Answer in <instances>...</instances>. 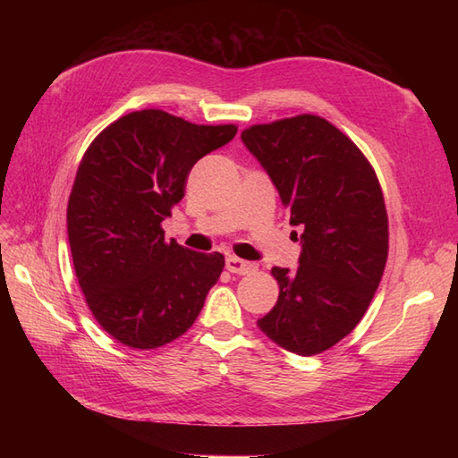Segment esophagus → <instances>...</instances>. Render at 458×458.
<instances>
[{"instance_id":"34e87169","label":"esophagus","mask_w":458,"mask_h":458,"mask_svg":"<svg viewBox=\"0 0 458 458\" xmlns=\"http://www.w3.org/2000/svg\"><path fill=\"white\" fill-rule=\"evenodd\" d=\"M254 263H250V261H244V259H241V258H237V256H229L227 259H225V269L229 271V273H237V275H246V273H250V271H254Z\"/></svg>"}]
</instances>
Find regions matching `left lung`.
Wrapping results in <instances>:
<instances>
[{
    "label": "left lung",
    "instance_id": "1",
    "mask_svg": "<svg viewBox=\"0 0 458 458\" xmlns=\"http://www.w3.org/2000/svg\"><path fill=\"white\" fill-rule=\"evenodd\" d=\"M241 140L301 229L298 269H271L281 293L258 327L296 355L321 353L361 321L382 279L387 214L377 174L352 140L313 114L252 126Z\"/></svg>",
    "mask_w": 458,
    "mask_h": 458
}]
</instances>
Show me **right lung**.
<instances>
[{
	"mask_svg": "<svg viewBox=\"0 0 458 458\" xmlns=\"http://www.w3.org/2000/svg\"><path fill=\"white\" fill-rule=\"evenodd\" d=\"M234 135L233 123L197 126L147 108L110 123L81 158L66 210L74 271L97 323L128 348L185 335L224 271L219 252L165 242L162 221L192 165Z\"/></svg>",
	"mask_w": 458,
	"mask_h": 458,
	"instance_id": "add662e5",
	"label": "right lung"
}]
</instances>
